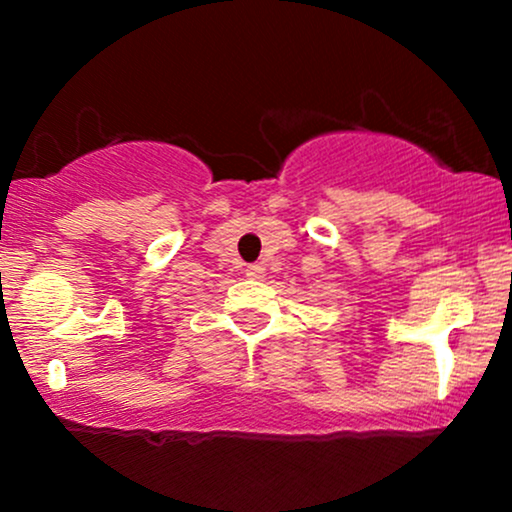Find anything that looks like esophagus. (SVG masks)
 Masks as SVG:
<instances>
[{"label": "esophagus", "instance_id": "esophagus-1", "mask_svg": "<svg viewBox=\"0 0 512 512\" xmlns=\"http://www.w3.org/2000/svg\"><path fill=\"white\" fill-rule=\"evenodd\" d=\"M245 276H250V279H264V267L262 264H248L245 267Z\"/></svg>", "mask_w": 512, "mask_h": 512}]
</instances>
